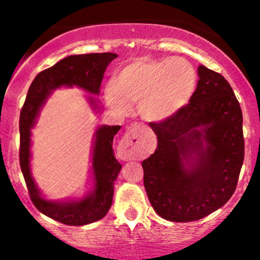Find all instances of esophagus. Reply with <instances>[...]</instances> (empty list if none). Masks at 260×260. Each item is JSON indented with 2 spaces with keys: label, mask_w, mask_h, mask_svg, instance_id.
Returning a JSON list of instances; mask_svg holds the SVG:
<instances>
[{
  "label": "esophagus",
  "mask_w": 260,
  "mask_h": 260,
  "mask_svg": "<svg viewBox=\"0 0 260 260\" xmlns=\"http://www.w3.org/2000/svg\"><path fill=\"white\" fill-rule=\"evenodd\" d=\"M119 152L124 159H137L142 156L143 145L140 127H129L119 143Z\"/></svg>",
  "instance_id": "34e87169"
}]
</instances>
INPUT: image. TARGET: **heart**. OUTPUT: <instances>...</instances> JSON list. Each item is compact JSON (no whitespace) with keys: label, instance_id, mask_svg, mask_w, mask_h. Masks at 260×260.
I'll list each match as a JSON object with an SVG mask.
<instances>
[{"label":"heart","instance_id":"heart-1","mask_svg":"<svg viewBox=\"0 0 260 260\" xmlns=\"http://www.w3.org/2000/svg\"><path fill=\"white\" fill-rule=\"evenodd\" d=\"M195 89L196 72L186 60L138 57L118 72L104 98L118 113H127L129 106L138 104L143 119L161 123L182 111Z\"/></svg>","mask_w":260,"mask_h":260}]
</instances>
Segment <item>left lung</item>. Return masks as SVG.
<instances>
[{"label":"left lung","mask_w":260,"mask_h":260,"mask_svg":"<svg viewBox=\"0 0 260 260\" xmlns=\"http://www.w3.org/2000/svg\"><path fill=\"white\" fill-rule=\"evenodd\" d=\"M190 103L149 123L157 148L142 162L152 208L169 221L203 219L229 201L244 161L243 114L232 86L204 65Z\"/></svg>","instance_id":"8db88e82"}]
</instances>
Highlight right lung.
I'll use <instances>...</instances> for the list:
<instances>
[{
  "instance_id": "add662e5",
  "label": "right lung",
  "mask_w": 260,
  "mask_h": 260,
  "mask_svg": "<svg viewBox=\"0 0 260 260\" xmlns=\"http://www.w3.org/2000/svg\"><path fill=\"white\" fill-rule=\"evenodd\" d=\"M113 52L102 54L70 55L64 57L54 67L39 73L31 83L26 95L25 104L20 114V166L27 185L31 201L39 211L46 216L67 225L90 224L103 219L112 206L114 182L119 174V162L113 152V138L120 125H101L94 133L91 151V175L93 188L81 199L52 201L41 193L31 174V129L35 127L40 109L59 88H78L86 93L91 109L99 112L98 98L102 80L107 67L117 57ZM93 95L91 96V94Z\"/></svg>"
}]
</instances>
